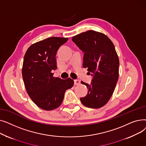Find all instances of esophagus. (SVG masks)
<instances>
[{
  "instance_id": "esophagus-1",
  "label": "esophagus",
  "mask_w": 146,
  "mask_h": 146,
  "mask_svg": "<svg viewBox=\"0 0 146 146\" xmlns=\"http://www.w3.org/2000/svg\"><path fill=\"white\" fill-rule=\"evenodd\" d=\"M74 83L75 85H79V84L80 83V82L79 80H74Z\"/></svg>"
}]
</instances>
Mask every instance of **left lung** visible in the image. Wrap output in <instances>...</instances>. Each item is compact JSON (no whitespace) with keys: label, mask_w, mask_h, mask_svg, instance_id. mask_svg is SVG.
<instances>
[{"label":"left lung","mask_w":146,"mask_h":146,"mask_svg":"<svg viewBox=\"0 0 146 146\" xmlns=\"http://www.w3.org/2000/svg\"><path fill=\"white\" fill-rule=\"evenodd\" d=\"M72 40L84 52L83 67L93 76L90 84L82 82L88 92L80 101L88 108H100L109 101L118 80L119 61L114 45L106 35L92 30Z\"/></svg>","instance_id":"8db88e82"}]
</instances>
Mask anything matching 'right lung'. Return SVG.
<instances>
[{
  "label": "right lung",
  "mask_w": 146,
  "mask_h": 146,
  "mask_svg": "<svg viewBox=\"0 0 146 146\" xmlns=\"http://www.w3.org/2000/svg\"><path fill=\"white\" fill-rule=\"evenodd\" d=\"M68 38L50 37L32 44L24 56L22 74L29 96L40 108L51 111L62 103L65 92L74 85L71 78L53 76L57 69L56 53Z\"/></svg>",
  "instance_id": "obj_1"
}]
</instances>
